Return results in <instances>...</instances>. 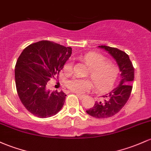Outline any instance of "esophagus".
Masks as SVG:
<instances>
[{
  "instance_id": "34e87169",
  "label": "esophagus",
  "mask_w": 151,
  "mask_h": 151,
  "mask_svg": "<svg viewBox=\"0 0 151 151\" xmlns=\"http://www.w3.org/2000/svg\"><path fill=\"white\" fill-rule=\"evenodd\" d=\"M77 96L79 97V99H80V100L83 99V97H84V95H82V94H77Z\"/></svg>"
}]
</instances>
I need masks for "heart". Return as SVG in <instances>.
I'll return each instance as SVG.
<instances>
[{
    "label": "heart",
    "instance_id": "heart-1",
    "mask_svg": "<svg viewBox=\"0 0 151 151\" xmlns=\"http://www.w3.org/2000/svg\"><path fill=\"white\" fill-rule=\"evenodd\" d=\"M82 61L89 67L87 75L92 79L73 78L67 82V86L72 92L84 94L89 92L94 87L100 92L110 88L118 76L119 69L114 63L108 62L105 56L100 53L89 52L82 58ZM74 62L69 60L64 66V70L67 74H72Z\"/></svg>",
    "mask_w": 151,
    "mask_h": 151
}]
</instances>
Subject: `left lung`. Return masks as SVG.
Returning a JSON list of instances; mask_svg holds the SVG:
<instances>
[{
	"instance_id": "8db88e82",
	"label": "left lung",
	"mask_w": 151,
	"mask_h": 151,
	"mask_svg": "<svg viewBox=\"0 0 151 151\" xmlns=\"http://www.w3.org/2000/svg\"><path fill=\"white\" fill-rule=\"evenodd\" d=\"M107 51L118 64L121 72L120 84L109 94L102 96V100L96 102L94 106L86 110L87 114L96 118H107L115 115L126 104L131 94L134 79V67L129 56L125 51L107 46H99Z\"/></svg>"
}]
</instances>
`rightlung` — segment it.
<instances>
[{"label":"right lung","mask_w":151,"mask_h":151,"mask_svg":"<svg viewBox=\"0 0 151 151\" xmlns=\"http://www.w3.org/2000/svg\"><path fill=\"white\" fill-rule=\"evenodd\" d=\"M72 54V48L49 41L30 44L15 67V82L20 100L26 109L40 118L58 113L65 101L63 91L50 92L46 86L55 78Z\"/></svg>","instance_id":"add662e5"}]
</instances>
